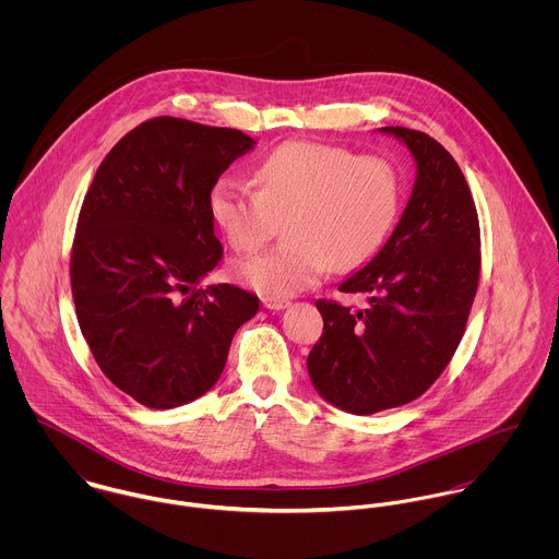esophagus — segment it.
<instances>
[{
    "mask_svg": "<svg viewBox=\"0 0 559 559\" xmlns=\"http://www.w3.org/2000/svg\"><path fill=\"white\" fill-rule=\"evenodd\" d=\"M262 306H264L266 310L280 312V310H286L290 304H288L286 299H269V297H264V299H262Z\"/></svg>",
    "mask_w": 559,
    "mask_h": 559,
    "instance_id": "1",
    "label": "esophagus"
}]
</instances>
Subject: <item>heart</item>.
<instances>
[{
  "label": "heart",
  "mask_w": 559,
  "mask_h": 559,
  "mask_svg": "<svg viewBox=\"0 0 559 559\" xmlns=\"http://www.w3.org/2000/svg\"><path fill=\"white\" fill-rule=\"evenodd\" d=\"M255 180L258 189L233 176L219 178L209 211L237 251L260 247L273 222L286 217V245L233 266L237 282L269 299L314 286L331 266H359L383 245L399 217V171L377 155L293 140L258 163Z\"/></svg>",
  "instance_id": "heart-1"
}]
</instances>
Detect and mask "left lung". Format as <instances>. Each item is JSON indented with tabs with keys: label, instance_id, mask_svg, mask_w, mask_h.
<instances>
[{
	"label": "left lung",
	"instance_id": "left-lung-1",
	"mask_svg": "<svg viewBox=\"0 0 559 559\" xmlns=\"http://www.w3.org/2000/svg\"><path fill=\"white\" fill-rule=\"evenodd\" d=\"M379 131L413 155L411 198L379 253L337 288L368 306L317 301L324 326L308 357L314 390L353 415L419 399L459 348L478 290V213L459 163L426 133Z\"/></svg>",
	"mask_w": 559,
	"mask_h": 559
}]
</instances>
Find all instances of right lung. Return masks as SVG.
<instances>
[{
  "instance_id": "add662e5",
  "label": "right lung",
  "mask_w": 559,
  "mask_h": 559,
  "mask_svg": "<svg viewBox=\"0 0 559 559\" xmlns=\"http://www.w3.org/2000/svg\"><path fill=\"white\" fill-rule=\"evenodd\" d=\"M237 129L153 118L103 159L81 206L71 284L105 377L148 408L204 396L258 297L200 282L219 264L211 189L253 148Z\"/></svg>"
}]
</instances>
